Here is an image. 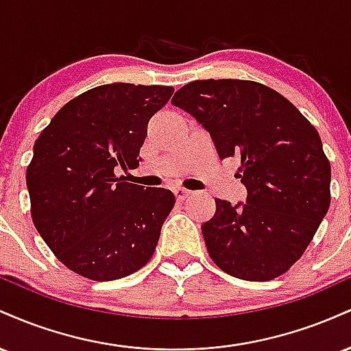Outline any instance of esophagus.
Returning a JSON list of instances; mask_svg holds the SVG:
<instances>
[{
    "mask_svg": "<svg viewBox=\"0 0 351 351\" xmlns=\"http://www.w3.org/2000/svg\"><path fill=\"white\" fill-rule=\"evenodd\" d=\"M175 196H176V199L178 201H184L186 198H189V195H191V191H188V189H184V188H175Z\"/></svg>",
    "mask_w": 351,
    "mask_h": 351,
    "instance_id": "1",
    "label": "esophagus"
}]
</instances>
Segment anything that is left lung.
I'll return each mask as SVG.
<instances>
[{
    "instance_id": "left-lung-1",
    "label": "left lung",
    "mask_w": 351,
    "mask_h": 351,
    "mask_svg": "<svg viewBox=\"0 0 351 351\" xmlns=\"http://www.w3.org/2000/svg\"><path fill=\"white\" fill-rule=\"evenodd\" d=\"M171 104L206 128L221 160L241 162L245 203L216 198L215 216L201 226L213 263L244 280L287 272L330 206L332 173L315 127L284 95L252 80H193Z\"/></svg>"
}]
</instances>
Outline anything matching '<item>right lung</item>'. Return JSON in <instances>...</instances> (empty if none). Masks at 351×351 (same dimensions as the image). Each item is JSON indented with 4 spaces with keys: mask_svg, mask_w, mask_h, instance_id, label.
<instances>
[{
    "mask_svg": "<svg viewBox=\"0 0 351 351\" xmlns=\"http://www.w3.org/2000/svg\"><path fill=\"white\" fill-rule=\"evenodd\" d=\"M168 86L106 84L67 102L34 143L26 170L31 216L54 256L79 276L106 282L142 269L175 206L170 189L127 183L148 122Z\"/></svg>",
    "mask_w": 351,
    "mask_h": 351,
    "instance_id": "right-lung-1",
    "label": "right lung"
}]
</instances>
